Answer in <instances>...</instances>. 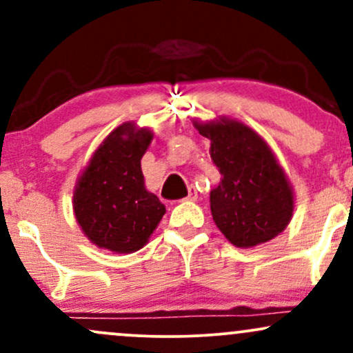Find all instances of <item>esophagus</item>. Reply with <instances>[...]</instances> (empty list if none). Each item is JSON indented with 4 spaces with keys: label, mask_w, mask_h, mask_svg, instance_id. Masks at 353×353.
<instances>
[{
    "label": "esophagus",
    "mask_w": 353,
    "mask_h": 353,
    "mask_svg": "<svg viewBox=\"0 0 353 353\" xmlns=\"http://www.w3.org/2000/svg\"><path fill=\"white\" fill-rule=\"evenodd\" d=\"M188 201H196L197 199V190L194 188H189V192H188V197H185Z\"/></svg>",
    "instance_id": "esophagus-1"
}]
</instances>
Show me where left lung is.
Here are the masks:
<instances>
[{
  "label": "left lung",
  "mask_w": 353,
  "mask_h": 353,
  "mask_svg": "<svg viewBox=\"0 0 353 353\" xmlns=\"http://www.w3.org/2000/svg\"><path fill=\"white\" fill-rule=\"evenodd\" d=\"M210 139L221 182L210 190L216 225L236 247H254L282 232L294 212L290 182L257 132L239 121L197 124Z\"/></svg>",
  "instance_id": "8db88e82"
}]
</instances>
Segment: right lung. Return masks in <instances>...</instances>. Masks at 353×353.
<instances>
[{"label": "right lung", "mask_w": 353, "mask_h": 353, "mask_svg": "<svg viewBox=\"0 0 353 353\" xmlns=\"http://www.w3.org/2000/svg\"><path fill=\"white\" fill-rule=\"evenodd\" d=\"M149 129L119 125L83 171L74 190L76 221L89 241L119 254L145 245L165 208L144 188L141 159L151 144Z\"/></svg>", "instance_id": "obj_1"}]
</instances>
